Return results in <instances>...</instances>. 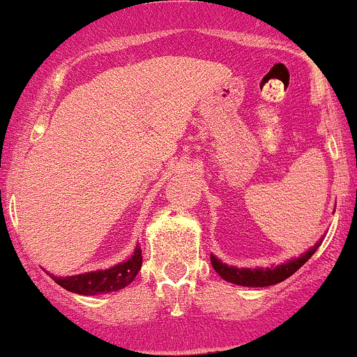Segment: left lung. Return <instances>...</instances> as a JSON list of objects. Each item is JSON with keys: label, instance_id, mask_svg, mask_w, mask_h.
<instances>
[{"label": "left lung", "instance_id": "obj_1", "mask_svg": "<svg viewBox=\"0 0 357 357\" xmlns=\"http://www.w3.org/2000/svg\"><path fill=\"white\" fill-rule=\"evenodd\" d=\"M323 243V238L316 243L314 246H310L305 253H302L300 257H294V259L287 260L284 264L280 266H271V267H255V269H250V267H236V266H227L225 262H222L220 259H217L215 255H210L211 266H213L215 273L222 278V280L229 281L232 284H239V287H250V288H262V287H273V284L281 283V281L288 280L291 274H295L310 257L316 253V250L319 248V245Z\"/></svg>", "mask_w": 357, "mask_h": 357}]
</instances>
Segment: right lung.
<instances>
[{
	"instance_id": "1",
	"label": "right lung",
	"mask_w": 357,
	"mask_h": 357,
	"mask_svg": "<svg viewBox=\"0 0 357 357\" xmlns=\"http://www.w3.org/2000/svg\"><path fill=\"white\" fill-rule=\"evenodd\" d=\"M142 267V250L137 245L132 257L125 262L116 264L114 267L100 271H91V273L76 274V276L57 278L52 276L57 284L66 288L67 291H73L77 295H98L109 294V291H118L128 287Z\"/></svg>"
}]
</instances>
